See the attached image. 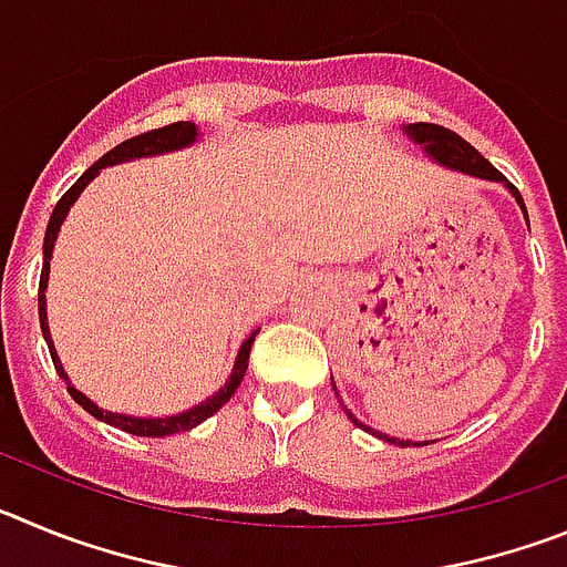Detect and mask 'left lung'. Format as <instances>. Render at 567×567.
Listing matches in <instances>:
<instances>
[{"label":"left lung","instance_id":"obj_1","mask_svg":"<svg viewBox=\"0 0 567 567\" xmlns=\"http://www.w3.org/2000/svg\"><path fill=\"white\" fill-rule=\"evenodd\" d=\"M403 133L409 135V138H412L414 144H420V147H423V153L429 155L432 162H437L440 167L454 169V173L471 175V178H480V182H497V184H503V187L508 189L511 195H514V202L519 204V209H523V215H525V221H528V213H525L523 195L517 193V187H511V184L503 178V173H499V169L494 167V164L485 162L483 155H480L477 150L471 147L468 142H463V138H460L457 133L440 127V124H425V122L405 124ZM332 385H334V380H332ZM334 394H338V389H334ZM338 400H340V394H338ZM340 405H343V400H340ZM343 412H346V417H349L354 425H358V429H365V432L374 434V437H380V440H385V443L403 445V449H405V445H420V443H412V440L389 437V434L378 432V429H372V425L360 423V420L354 417V414L349 412V409H346V405H343Z\"/></svg>","mask_w":567,"mask_h":567}]
</instances>
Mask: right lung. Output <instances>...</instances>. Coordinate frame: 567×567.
Wrapping results in <instances>:
<instances>
[{
	"mask_svg": "<svg viewBox=\"0 0 567 567\" xmlns=\"http://www.w3.org/2000/svg\"><path fill=\"white\" fill-rule=\"evenodd\" d=\"M202 138V133H198V127H195L193 122H175L169 124V127H162V130H150V133L144 135H135V138H127V142H122L118 147L110 150L107 155H102L93 167L87 169V173L79 178L73 187L68 189V193L59 198L56 209H53V215H50V224H48V233H44V264H42V280H39V323H42V334L44 340H48V349H50V358H53V365H56L59 378L68 383V392L70 398L76 400L79 405H82L84 412L93 414L96 420H102V423L107 425H115V429H122V432L127 434H135V437H169V434H182V432H189V429H195L198 423H204L207 417H213L218 409H221L224 403H229V398L235 394V389L240 385V380H244V374H247V365H249V352H252V343H255V334H258V329H255L252 334H249L244 343H240L238 349V358H235L233 363V372H229V380L227 383L218 389V392L213 394V398L202 400L198 405H193V409H187V412H178V414H169V417H133V414H118V412H107V409H102L99 403H93V400L87 398L84 392H79L76 385L70 383L68 372H64L62 360H59L56 354V346H53V338H50V327H48V295H44V289H48V278H50V258H53V247H56V238H59V229H62L64 218H68L70 207L79 202V195L84 193V187H87L93 178H96L99 173H102L104 167H115V164H124V162H135V158H153V155H164V153H175V150H184V147H193L195 142Z\"/></svg>",
	"mask_w": 567,
	"mask_h": 567,
	"instance_id": "obj_1",
	"label": "right lung"
}]
</instances>
